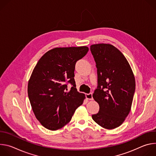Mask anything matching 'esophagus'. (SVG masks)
<instances>
[{
  "mask_svg": "<svg viewBox=\"0 0 156 156\" xmlns=\"http://www.w3.org/2000/svg\"><path fill=\"white\" fill-rule=\"evenodd\" d=\"M86 99H89V100H93V94L92 93H89V94H86Z\"/></svg>",
  "mask_w": 156,
  "mask_h": 156,
  "instance_id": "1",
  "label": "esophagus"
}]
</instances>
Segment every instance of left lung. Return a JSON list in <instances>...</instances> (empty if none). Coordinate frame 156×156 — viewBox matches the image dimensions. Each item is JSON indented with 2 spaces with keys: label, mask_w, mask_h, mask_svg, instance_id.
<instances>
[{
  "label": "left lung",
  "mask_w": 156,
  "mask_h": 156,
  "mask_svg": "<svg viewBox=\"0 0 156 156\" xmlns=\"http://www.w3.org/2000/svg\"><path fill=\"white\" fill-rule=\"evenodd\" d=\"M96 63L98 88L93 97L99 111L93 115L101 126L112 129L120 126L131 110L135 91V78L123 54L110 44L90 46Z\"/></svg>",
  "instance_id": "8db88e82"
}]
</instances>
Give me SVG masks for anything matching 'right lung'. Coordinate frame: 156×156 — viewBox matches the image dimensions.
Instances as JSON below:
<instances>
[{
    "label": "right lung",
    "instance_id": "obj_1",
    "mask_svg": "<svg viewBox=\"0 0 156 156\" xmlns=\"http://www.w3.org/2000/svg\"><path fill=\"white\" fill-rule=\"evenodd\" d=\"M86 46L55 48L44 54L32 72L28 94L36 118L54 131L67 124L85 94L77 91L74 79L76 62L88 52ZM66 82L73 86L69 91Z\"/></svg>",
    "mask_w": 156,
    "mask_h": 156
}]
</instances>
